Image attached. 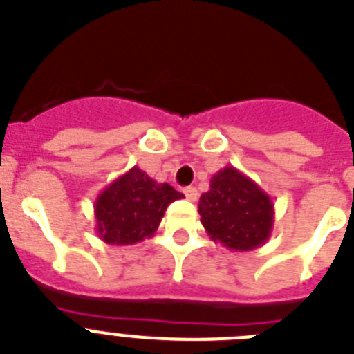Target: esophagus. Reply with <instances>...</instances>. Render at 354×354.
I'll return each instance as SVG.
<instances>
[{
    "label": "esophagus",
    "instance_id": "obj_1",
    "mask_svg": "<svg viewBox=\"0 0 354 354\" xmlns=\"http://www.w3.org/2000/svg\"><path fill=\"white\" fill-rule=\"evenodd\" d=\"M184 195H186V198H188V201H192V203H195V201L198 198V192H197V188H194V186H188V188L184 189Z\"/></svg>",
    "mask_w": 354,
    "mask_h": 354
}]
</instances>
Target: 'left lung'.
I'll use <instances>...</instances> for the list:
<instances>
[{"label": "left lung", "mask_w": 354, "mask_h": 354, "mask_svg": "<svg viewBox=\"0 0 354 354\" xmlns=\"http://www.w3.org/2000/svg\"><path fill=\"white\" fill-rule=\"evenodd\" d=\"M201 223L213 242L232 251L262 246L275 223L273 201L235 166H224L209 180L198 201Z\"/></svg>", "instance_id": "8db88e82"}]
</instances>
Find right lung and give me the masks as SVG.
I'll return each instance as SVG.
<instances>
[{
	"mask_svg": "<svg viewBox=\"0 0 354 354\" xmlns=\"http://www.w3.org/2000/svg\"><path fill=\"white\" fill-rule=\"evenodd\" d=\"M183 197L168 183H157L133 166L95 198V232L110 246L137 244L153 236L166 208Z\"/></svg>",
	"mask_w": 354,
	"mask_h": 354,
	"instance_id": "add662e5",
	"label": "right lung"
}]
</instances>
